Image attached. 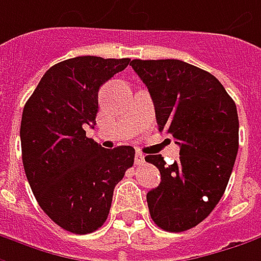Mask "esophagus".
Wrapping results in <instances>:
<instances>
[{
	"instance_id": "1",
	"label": "esophagus",
	"mask_w": 261,
	"mask_h": 261,
	"mask_svg": "<svg viewBox=\"0 0 261 261\" xmlns=\"http://www.w3.org/2000/svg\"><path fill=\"white\" fill-rule=\"evenodd\" d=\"M134 162H136V165H139V166L144 164V154L140 152L136 153V159H134Z\"/></svg>"
}]
</instances>
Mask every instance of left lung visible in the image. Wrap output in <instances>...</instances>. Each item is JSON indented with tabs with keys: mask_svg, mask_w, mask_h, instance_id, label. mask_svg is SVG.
Listing matches in <instances>:
<instances>
[{
	"mask_svg": "<svg viewBox=\"0 0 261 261\" xmlns=\"http://www.w3.org/2000/svg\"><path fill=\"white\" fill-rule=\"evenodd\" d=\"M147 86L159 131L179 146V161L166 165L161 154L146 162L161 172V184L147 193L153 222L182 232L204 221L223 196L238 153L237 105L207 71L179 60H133Z\"/></svg>",
	"mask_w": 261,
	"mask_h": 261,
	"instance_id": "1",
	"label": "left lung"
}]
</instances>
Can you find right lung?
<instances>
[{"label":"right lung","instance_id":"add662e5","mask_svg":"<svg viewBox=\"0 0 261 261\" xmlns=\"http://www.w3.org/2000/svg\"><path fill=\"white\" fill-rule=\"evenodd\" d=\"M128 58L75 57L52 65L21 115L23 166L42 210L65 231L90 233L109 215L114 188L134 164L136 150H112L86 137L96 124L97 92Z\"/></svg>","mask_w":261,"mask_h":261}]
</instances>
